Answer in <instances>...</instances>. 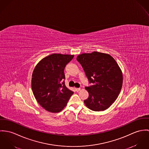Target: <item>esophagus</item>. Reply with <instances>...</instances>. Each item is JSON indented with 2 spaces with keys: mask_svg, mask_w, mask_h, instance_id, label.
<instances>
[{
  "mask_svg": "<svg viewBox=\"0 0 149 149\" xmlns=\"http://www.w3.org/2000/svg\"><path fill=\"white\" fill-rule=\"evenodd\" d=\"M75 90H76L77 92H78V91H79L81 90V88H75Z\"/></svg>",
  "mask_w": 149,
  "mask_h": 149,
  "instance_id": "34e87169",
  "label": "esophagus"
}]
</instances>
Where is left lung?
Instances as JSON below:
<instances>
[{
  "label": "left lung",
  "instance_id": "left-lung-1",
  "mask_svg": "<svg viewBox=\"0 0 149 149\" xmlns=\"http://www.w3.org/2000/svg\"><path fill=\"white\" fill-rule=\"evenodd\" d=\"M91 86L86 87L88 98L86 106L95 111L108 109L120 92L123 76L115 59L110 55L94 51L82 54L77 58Z\"/></svg>",
  "mask_w": 149,
  "mask_h": 149
}]
</instances>
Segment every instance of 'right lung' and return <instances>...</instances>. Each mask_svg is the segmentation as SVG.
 Instances as JSON below:
<instances>
[{
	"mask_svg": "<svg viewBox=\"0 0 149 149\" xmlns=\"http://www.w3.org/2000/svg\"><path fill=\"white\" fill-rule=\"evenodd\" d=\"M73 55L52 54L42 59L34 68L31 87L39 104L47 111L59 113L74 92L65 85V68Z\"/></svg>",
	"mask_w": 149,
	"mask_h": 149,
	"instance_id": "add662e5",
	"label": "right lung"
}]
</instances>
